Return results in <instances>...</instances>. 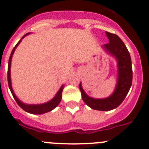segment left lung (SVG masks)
<instances>
[{"label":"left lung","mask_w":149,"mask_h":149,"mask_svg":"<svg viewBox=\"0 0 149 149\" xmlns=\"http://www.w3.org/2000/svg\"><path fill=\"white\" fill-rule=\"evenodd\" d=\"M109 43L103 45L104 48L117 58L118 64V78L114 93L110 97L97 100L88 97L80 83L82 99L88 107L93 110L107 111L120 105L124 101L132 83V68L130 54L123 41L116 34L106 31Z\"/></svg>","instance_id":"1"}]
</instances>
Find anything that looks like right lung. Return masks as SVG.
Instances as JSON below:
<instances>
[{
    "instance_id": "add662e5",
    "label": "right lung",
    "mask_w": 149,
    "mask_h": 149,
    "mask_svg": "<svg viewBox=\"0 0 149 149\" xmlns=\"http://www.w3.org/2000/svg\"><path fill=\"white\" fill-rule=\"evenodd\" d=\"M27 34L28 33H26L25 36H26ZM25 36H23L22 37H24ZM21 42V39L17 42L16 45H15V47L13 48L12 49V52H11V55H10L9 59H8V72H7V79H8V87H9L10 91L12 92V94L13 96L14 99L15 100L16 102L17 103L18 105L24 110L25 111L28 112V113H32V114H42V113H47V112L51 111L52 110L55 108L56 107H57L58 105V104L60 103L61 100V97H62V91H63V86L60 88V90L58 91L57 94L56 95V97L52 99L51 101L45 103V104H25L24 103L21 102L19 100L17 99V97L15 96V93H14L13 90H12V83H11V78H10V66H11V61H12V55H13L14 52L15 50V48L17 47V45H19V42Z\"/></svg>"
}]
</instances>
